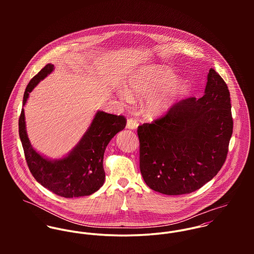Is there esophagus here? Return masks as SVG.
Wrapping results in <instances>:
<instances>
[{
	"label": "esophagus",
	"mask_w": 254,
	"mask_h": 254,
	"mask_svg": "<svg viewBox=\"0 0 254 254\" xmlns=\"http://www.w3.org/2000/svg\"><path fill=\"white\" fill-rule=\"evenodd\" d=\"M126 127L128 129H131V130H136L138 128V122L136 121V119H133V118H129L127 120V125Z\"/></svg>",
	"instance_id": "1"
}]
</instances>
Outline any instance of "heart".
Segmentation results:
<instances>
[{
    "mask_svg": "<svg viewBox=\"0 0 254 254\" xmlns=\"http://www.w3.org/2000/svg\"><path fill=\"white\" fill-rule=\"evenodd\" d=\"M173 78V73L161 66H144L129 77L126 90H119L117 95L125 104H131L132 98L146 99V116L156 117L170 109L181 94L183 83L171 82Z\"/></svg>",
    "mask_w": 254,
    "mask_h": 254,
    "instance_id": "1",
    "label": "heart"
}]
</instances>
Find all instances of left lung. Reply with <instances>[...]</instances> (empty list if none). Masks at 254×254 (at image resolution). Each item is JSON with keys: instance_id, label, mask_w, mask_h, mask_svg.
<instances>
[{"instance_id": "obj_1", "label": "left lung", "mask_w": 254, "mask_h": 254, "mask_svg": "<svg viewBox=\"0 0 254 254\" xmlns=\"http://www.w3.org/2000/svg\"><path fill=\"white\" fill-rule=\"evenodd\" d=\"M232 134L230 92L210 68L203 97L180 101L163 117L138 127L144 181L169 195L200 189L223 166Z\"/></svg>"}]
</instances>
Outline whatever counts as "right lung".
<instances>
[{"label":"right lung","mask_w":254,"mask_h":254,"mask_svg":"<svg viewBox=\"0 0 254 254\" xmlns=\"http://www.w3.org/2000/svg\"><path fill=\"white\" fill-rule=\"evenodd\" d=\"M54 71V65L48 64L27 85L23 96L25 106L29 93L38 83ZM126 126V118L98 110L79 143L67 155L60 159H50L36 151L28 139L24 109L18 120L19 137L25 159L33 177L43 187L54 193L71 198L90 195L105 183L104 154L110 140Z\"/></svg>","instance_id":"obj_1"}]
</instances>
